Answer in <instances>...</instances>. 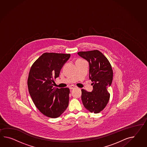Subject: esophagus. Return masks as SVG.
<instances>
[{"instance_id":"esophagus-1","label":"esophagus","mask_w":147,"mask_h":147,"mask_svg":"<svg viewBox=\"0 0 147 147\" xmlns=\"http://www.w3.org/2000/svg\"><path fill=\"white\" fill-rule=\"evenodd\" d=\"M69 89H73L75 88V86H74V85H71V86H69Z\"/></svg>"}]
</instances>
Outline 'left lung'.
Wrapping results in <instances>:
<instances>
[{
	"label": "left lung",
	"instance_id": "8db88e82",
	"mask_svg": "<svg viewBox=\"0 0 147 147\" xmlns=\"http://www.w3.org/2000/svg\"><path fill=\"white\" fill-rule=\"evenodd\" d=\"M78 54L89 63V79L93 86L92 92L81 90L83 104L91 113H99L109 100L110 93L108 88L111 86L113 76L111 65L99 50L80 51Z\"/></svg>",
	"mask_w": 147,
	"mask_h": 147
}]
</instances>
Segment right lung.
I'll return each mask as SVG.
<instances>
[{
    "label": "right lung",
    "mask_w": 147,
    "mask_h": 147,
    "mask_svg": "<svg viewBox=\"0 0 147 147\" xmlns=\"http://www.w3.org/2000/svg\"><path fill=\"white\" fill-rule=\"evenodd\" d=\"M70 56L69 54L45 53L30 68L28 79L29 93L36 108L47 117L57 118L68 107L69 89L55 88L53 86Z\"/></svg>",
    "instance_id": "add662e5"
}]
</instances>
